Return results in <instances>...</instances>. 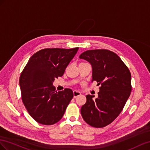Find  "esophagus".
<instances>
[{
  "label": "esophagus",
  "instance_id": "34e87169",
  "mask_svg": "<svg viewBox=\"0 0 150 150\" xmlns=\"http://www.w3.org/2000/svg\"><path fill=\"white\" fill-rule=\"evenodd\" d=\"M73 92H74V98L77 97L78 96H80L81 95V93L80 92H79V91H74Z\"/></svg>",
  "mask_w": 150,
  "mask_h": 150
}]
</instances>
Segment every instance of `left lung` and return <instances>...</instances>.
<instances>
[{
  "mask_svg": "<svg viewBox=\"0 0 150 150\" xmlns=\"http://www.w3.org/2000/svg\"><path fill=\"white\" fill-rule=\"evenodd\" d=\"M92 68V82L100 85L98 97L87 95L81 108L83 120L95 127H103L121 113L131 92V73L117 54L108 50H92L80 55Z\"/></svg>",
  "mask_w": 150,
  "mask_h": 150,
  "instance_id": "left-lung-1",
  "label": "left lung"
}]
</instances>
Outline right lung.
<instances>
[{
    "instance_id": "obj_1",
    "label": "right lung",
    "mask_w": 150,
    "mask_h": 150,
    "mask_svg": "<svg viewBox=\"0 0 150 150\" xmlns=\"http://www.w3.org/2000/svg\"><path fill=\"white\" fill-rule=\"evenodd\" d=\"M79 48H45L29 58L20 76L21 97L30 115L38 123L51 125L62 118L74 93L56 91L54 79L64 74Z\"/></svg>"
}]
</instances>
